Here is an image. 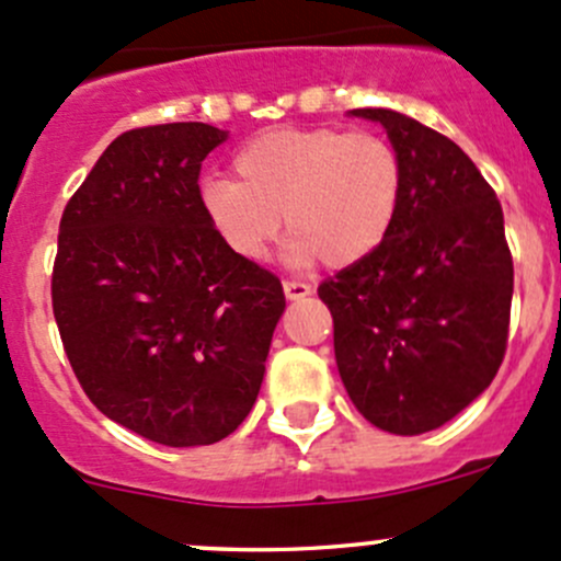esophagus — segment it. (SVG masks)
Wrapping results in <instances>:
<instances>
[{
	"mask_svg": "<svg viewBox=\"0 0 561 561\" xmlns=\"http://www.w3.org/2000/svg\"><path fill=\"white\" fill-rule=\"evenodd\" d=\"M285 296L290 298V301H301V298L312 296V287L307 285V282H296V279H287L285 282Z\"/></svg>",
	"mask_w": 561,
	"mask_h": 561,
	"instance_id": "1",
	"label": "esophagus"
}]
</instances>
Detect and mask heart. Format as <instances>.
Wrapping results in <instances>:
<instances>
[{"instance_id": "obj_1", "label": "heart", "mask_w": 561, "mask_h": 561, "mask_svg": "<svg viewBox=\"0 0 561 561\" xmlns=\"http://www.w3.org/2000/svg\"><path fill=\"white\" fill-rule=\"evenodd\" d=\"M233 173L203 181L201 206L249 263L268 254L285 217L296 263L347 268L386 244L404 203L399 151L369 129H268L236 154Z\"/></svg>"}]
</instances>
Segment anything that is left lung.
Segmentation results:
<instances>
[{
	"instance_id": "obj_1",
	"label": "left lung",
	"mask_w": 561,
	"mask_h": 561,
	"mask_svg": "<svg viewBox=\"0 0 561 561\" xmlns=\"http://www.w3.org/2000/svg\"><path fill=\"white\" fill-rule=\"evenodd\" d=\"M404 165V203L386 244L328 276L333 350L350 399L377 428L432 432L500 371L513 301V254L496 192L450 138L386 107Z\"/></svg>"
}]
</instances>
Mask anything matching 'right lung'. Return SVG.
Instances as JSON below:
<instances>
[{
	"mask_svg": "<svg viewBox=\"0 0 561 561\" xmlns=\"http://www.w3.org/2000/svg\"><path fill=\"white\" fill-rule=\"evenodd\" d=\"M203 122L118 135L67 201L50 301L67 360L103 415L171 445L244 423L285 312L279 276L239 257L201 206Z\"/></svg>",
	"mask_w": 561,
	"mask_h": 561,
	"instance_id": "obj_1",
	"label": "right lung"
}]
</instances>
